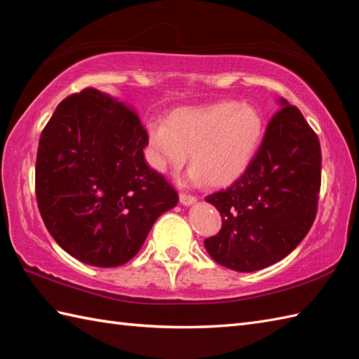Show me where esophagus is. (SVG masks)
<instances>
[{
  "label": "esophagus",
  "instance_id": "34e87169",
  "mask_svg": "<svg viewBox=\"0 0 359 359\" xmlns=\"http://www.w3.org/2000/svg\"><path fill=\"white\" fill-rule=\"evenodd\" d=\"M179 199H180V203H182V205H187V207H189V205L196 203V201H197L194 196H191V194H184V193L180 194Z\"/></svg>",
  "mask_w": 359,
  "mask_h": 359
}]
</instances>
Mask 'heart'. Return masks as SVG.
<instances>
[{
  "instance_id": "b5f03b06",
  "label": "heart",
  "mask_w": 359,
  "mask_h": 359,
  "mask_svg": "<svg viewBox=\"0 0 359 359\" xmlns=\"http://www.w3.org/2000/svg\"><path fill=\"white\" fill-rule=\"evenodd\" d=\"M265 133L261 111L253 104L222 102L182 109L148 126V162L158 172L179 171L191 152L187 179L201 185H226L245 172Z\"/></svg>"
}]
</instances>
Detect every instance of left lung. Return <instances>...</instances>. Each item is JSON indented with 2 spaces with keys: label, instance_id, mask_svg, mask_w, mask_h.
I'll return each instance as SVG.
<instances>
[{
  "label": "left lung",
  "instance_id": "obj_1",
  "mask_svg": "<svg viewBox=\"0 0 359 359\" xmlns=\"http://www.w3.org/2000/svg\"><path fill=\"white\" fill-rule=\"evenodd\" d=\"M282 108L265 129L250 166L226 189L205 197L222 217V228L205 239L220 265L256 271L284 259L315 222L321 189V147L301 111Z\"/></svg>",
  "mask_w": 359,
  "mask_h": 359
}]
</instances>
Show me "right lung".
I'll list each match as a JSON object with an SVG mask.
<instances>
[{"label":"right lung","mask_w":359,"mask_h":359,"mask_svg":"<svg viewBox=\"0 0 359 359\" xmlns=\"http://www.w3.org/2000/svg\"><path fill=\"white\" fill-rule=\"evenodd\" d=\"M148 133L128 104L94 88L57 106L38 142L35 194L66 253L111 269L139 253L157 217L179 202L144 162Z\"/></svg>","instance_id":"1"}]
</instances>
